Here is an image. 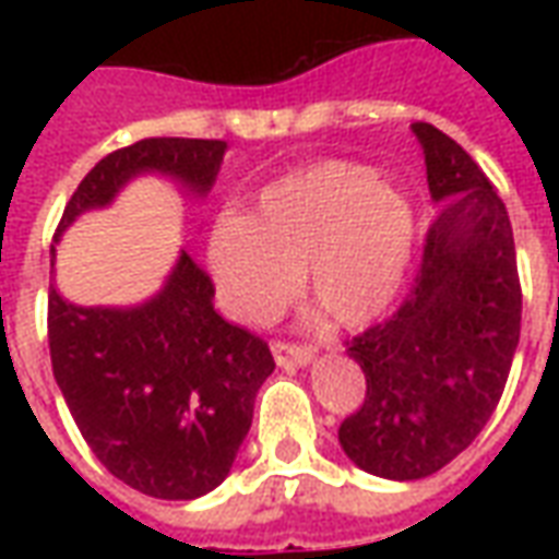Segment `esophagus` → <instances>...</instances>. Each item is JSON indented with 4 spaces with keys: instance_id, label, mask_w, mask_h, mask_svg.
<instances>
[{
    "instance_id": "esophagus-1",
    "label": "esophagus",
    "mask_w": 559,
    "mask_h": 559,
    "mask_svg": "<svg viewBox=\"0 0 559 559\" xmlns=\"http://www.w3.org/2000/svg\"><path fill=\"white\" fill-rule=\"evenodd\" d=\"M314 347H308V344H284V341L272 344V356L281 368H302L314 359Z\"/></svg>"
}]
</instances>
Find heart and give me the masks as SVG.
Instances as JSON below:
<instances>
[{
	"mask_svg": "<svg viewBox=\"0 0 559 559\" xmlns=\"http://www.w3.org/2000/svg\"><path fill=\"white\" fill-rule=\"evenodd\" d=\"M416 242V209L399 185L356 160H320L257 200L254 221L221 215L209 239L224 305L260 326L305 290L335 323L365 326L399 299Z\"/></svg>",
	"mask_w": 559,
	"mask_h": 559,
	"instance_id": "heart-1",
	"label": "heart"
}]
</instances>
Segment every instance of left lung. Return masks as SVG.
Masks as SVG:
<instances>
[{
    "label": "left lung",
    "instance_id": "1",
    "mask_svg": "<svg viewBox=\"0 0 559 559\" xmlns=\"http://www.w3.org/2000/svg\"><path fill=\"white\" fill-rule=\"evenodd\" d=\"M431 200L443 203L399 311L347 341L368 383L341 421L353 464L425 479L467 449L503 395L521 335L515 239L488 176L440 128L416 122Z\"/></svg>",
    "mask_w": 559,
    "mask_h": 559
}]
</instances>
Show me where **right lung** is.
Returning a JSON list of instances; mask_svg holds the SVG:
<instances>
[{"instance_id":"right-lung-1","label":"right lung","mask_w":559,"mask_h":559,"mask_svg":"<svg viewBox=\"0 0 559 559\" xmlns=\"http://www.w3.org/2000/svg\"><path fill=\"white\" fill-rule=\"evenodd\" d=\"M224 140L146 138L102 158L68 200L56 236L107 206L140 173H160L191 194L215 185ZM215 284L179 254L170 278L134 308H83L47 296L53 377L95 457L140 493L194 500L227 479L275 359L254 332L212 305Z\"/></svg>"}]
</instances>
